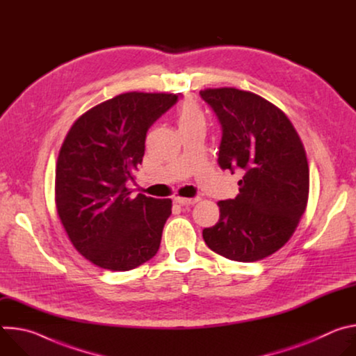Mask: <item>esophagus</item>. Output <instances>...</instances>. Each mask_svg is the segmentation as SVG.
I'll return each mask as SVG.
<instances>
[{"instance_id":"obj_1","label":"esophagus","mask_w":356,"mask_h":356,"mask_svg":"<svg viewBox=\"0 0 356 356\" xmlns=\"http://www.w3.org/2000/svg\"><path fill=\"white\" fill-rule=\"evenodd\" d=\"M175 201L177 202V204L180 206H191V204H195V202L198 201V197H191V198H184V197H176Z\"/></svg>"}]
</instances>
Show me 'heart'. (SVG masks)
I'll use <instances>...</instances> for the list:
<instances>
[{
  "instance_id": "b5f03b06",
  "label": "heart",
  "mask_w": 356,
  "mask_h": 356,
  "mask_svg": "<svg viewBox=\"0 0 356 356\" xmlns=\"http://www.w3.org/2000/svg\"><path fill=\"white\" fill-rule=\"evenodd\" d=\"M195 121H204V114H202L201 108L195 103H193V101H184L177 111L179 127Z\"/></svg>"
}]
</instances>
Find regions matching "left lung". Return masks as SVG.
<instances>
[{
    "mask_svg": "<svg viewBox=\"0 0 356 356\" xmlns=\"http://www.w3.org/2000/svg\"><path fill=\"white\" fill-rule=\"evenodd\" d=\"M221 127L218 165L239 172V194L218 201L220 220L202 229L207 246L236 262H257L293 235L309 198L302 143L277 107L231 87L200 91Z\"/></svg>",
    "mask_w": 356,
    "mask_h": 356,
    "instance_id": "1",
    "label": "left lung"
}]
</instances>
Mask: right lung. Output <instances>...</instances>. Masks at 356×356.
Segmentation results:
<instances>
[{
    "mask_svg": "<svg viewBox=\"0 0 356 356\" xmlns=\"http://www.w3.org/2000/svg\"><path fill=\"white\" fill-rule=\"evenodd\" d=\"M176 94L125 92L83 114L58 159L56 206L74 248L91 264L125 272L156 255L172 200L132 195L147 129Z\"/></svg>",
    "mask_w": 356,
    "mask_h": 356,
    "instance_id": "add662e5",
    "label": "right lung"
}]
</instances>
